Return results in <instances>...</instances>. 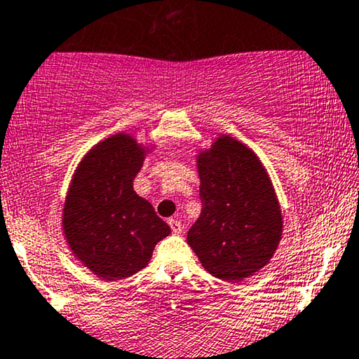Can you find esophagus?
<instances>
[{
    "mask_svg": "<svg viewBox=\"0 0 359 359\" xmlns=\"http://www.w3.org/2000/svg\"><path fill=\"white\" fill-rule=\"evenodd\" d=\"M169 225H170L172 232H174V233L179 235L180 232H182V224H180V222L177 219H169Z\"/></svg>",
    "mask_w": 359,
    "mask_h": 359,
    "instance_id": "1",
    "label": "esophagus"
}]
</instances>
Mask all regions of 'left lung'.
Instances as JSON below:
<instances>
[{
    "mask_svg": "<svg viewBox=\"0 0 359 359\" xmlns=\"http://www.w3.org/2000/svg\"><path fill=\"white\" fill-rule=\"evenodd\" d=\"M202 212L187 243L208 273L242 281L266 266L283 235V215L260 157L222 134L195 154Z\"/></svg>",
    "mask_w": 359,
    "mask_h": 359,
    "instance_id": "left-lung-1",
    "label": "left lung"
}]
</instances>
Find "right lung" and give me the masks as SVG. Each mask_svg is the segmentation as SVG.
<instances>
[{"label":"right lung","mask_w":359,"mask_h":359,"mask_svg":"<svg viewBox=\"0 0 359 359\" xmlns=\"http://www.w3.org/2000/svg\"><path fill=\"white\" fill-rule=\"evenodd\" d=\"M156 144L117 133L81 158L62 205V235L76 260L104 281L146 269L170 226L134 190V179Z\"/></svg>","instance_id":"right-lung-1"}]
</instances>
